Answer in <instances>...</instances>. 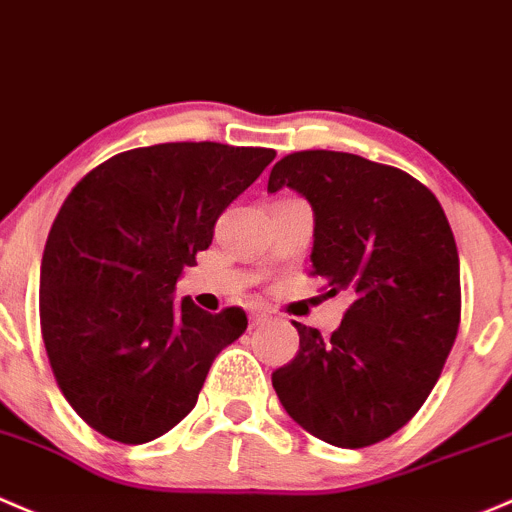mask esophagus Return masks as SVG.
<instances>
[{
  "label": "esophagus",
  "mask_w": 512,
  "mask_h": 512,
  "mask_svg": "<svg viewBox=\"0 0 512 512\" xmlns=\"http://www.w3.org/2000/svg\"><path fill=\"white\" fill-rule=\"evenodd\" d=\"M267 321H270V314H267V311H262V309H252L250 311V328L267 324Z\"/></svg>",
  "instance_id": "34e87169"
}]
</instances>
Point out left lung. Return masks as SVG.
Masks as SVG:
<instances>
[{
	"label": "left lung",
	"instance_id": "8db88e82",
	"mask_svg": "<svg viewBox=\"0 0 512 512\" xmlns=\"http://www.w3.org/2000/svg\"><path fill=\"white\" fill-rule=\"evenodd\" d=\"M314 208L311 274L351 306L331 338L292 321L299 351L272 373L279 402L341 449L405 427L437 385L461 321L459 252L444 208L402 169L306 149L274 164L267 191Z\"/></svg>",
	"mask_w": 512,
	"mask_h": 512
}]
</instances>
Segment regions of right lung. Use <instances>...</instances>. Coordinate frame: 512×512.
<instances>
[{
    "instance_id": "obj_1",
    "label": "right lung",
    "mask_w": 512,
    "mask_h": 512,
    "mask_svg": "<svg viewBox=\"0 0 512 512\" xmlns=\"http://www.w3.org/2000/svg\"><path fill=\"white\" fill-rule=\"evenodd\" d=\"M274 157L218 142L129 149L63 201L43 247L41 336L63 397L102 437L144 444L176 427L247 328L240 306L208 314L174 289Z\"/></svg>"
}]
</instances>
